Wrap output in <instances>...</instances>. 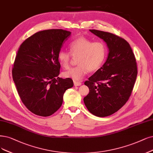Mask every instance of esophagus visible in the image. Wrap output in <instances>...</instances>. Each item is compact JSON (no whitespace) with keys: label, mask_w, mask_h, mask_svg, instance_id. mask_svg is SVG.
Masks as SVG:
<instances>
[{"label":"esophagus","mask_w":153,"mask_h":153,"mask_svg":"<svg viewBox=\"0 0 153 153\" xmlns=\"http://www.w3.org/2000/svg\"><path fill=\"white\" fill-rule=\"evenodd\" d=\"M74 84L75 86H81L82 83L79 82V81H74Z\"/></svg>","instance_id":"obj_1"}]
</instances>
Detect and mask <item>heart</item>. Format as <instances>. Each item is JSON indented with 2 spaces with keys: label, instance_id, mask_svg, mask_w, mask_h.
<instances>
[{
  "label": "heart",
  "instance_id": "b5f03b06",
  "mask_svg": "<svg viewBox=\"0 0 153 153\" xmlns=\"http://www.w3.org/2000/svg\"><path fill=\"white\" fill-rule=\"evenodd\" d=\"M70 52L60 50L58 53V60L64 68L69 66L71 54L77 57V66L71 68L62 73L65 78L74 81H80L88 71L98 70L103 65L107 55V48L102 42H93L91 39L81 36L69 45Z\"/></svg>",
  "mask_w": 153,
  "mask_h": 153
}]
</instances>
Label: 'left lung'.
<instances>
[{
    "label": "left lung",
    "instance_id": "obj_1",
    "mask_svg": "<svg viewBox=\"0 0 153 153\" xmlns=\"http://www.w3.org/2000/svg\"><path fill=\"white\" fill-rule=\"evenodd\" d=\"M108 48L105 64L84 82L89 89L84 103L90 113L104 117L120 110L131 97L137 75L132 50L123 38L114 34L89 30Z\"/></svg>",
    "mask_w": 153,
    "mask_h": 153
}]
</instances>
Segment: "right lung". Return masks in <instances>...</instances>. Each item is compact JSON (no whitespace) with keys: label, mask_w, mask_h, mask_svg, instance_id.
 Returning a JSON list of instances; mask_svg holds the SVG:
<instances>
[{"label":"right lung","mask_w":153,"mask_h":153,"mask_svg":"<svg viewBox=\"0 0 153 153\" xmlns=\"http://www.w3.org/2000/svg\"><path fill=\"white\" fill-rule=\"evenodd\" d=\"M71 32L61 29L37 32L20 45L12 74L19 97L34 114L48 117L57 111L67 89L73 86L71 78L59 76L58 53Z\"/></svg>","instance_id":"obj_1"}]
</instances>
